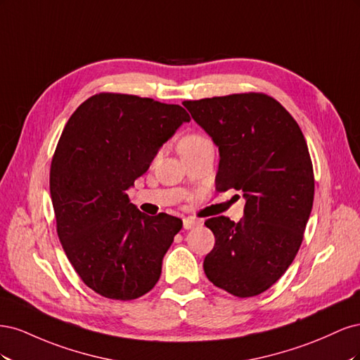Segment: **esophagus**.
<instances>
[{
    "instance_id": "esophagus-1",
    "label": "esophagus",
    "mask_w": 360,
    "mask_h": 360,
    "mask_svg": "<svg viewBox=\"0 0 360 360\" xmlns=\"http://www.w3.org/2000/svg\"><path fill=\"white\" fill-rule=\"evenodd\" d=\"M201 225V221L193 219V217H186V219H183V226L184 230H192V228Z\"/></svg>"
}]
</instances>
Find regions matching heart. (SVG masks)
<instances>
[{
    "mask_svg": "<svg viewBox=\"0 0 360 360\" xmlns=\"http://www.w3.org/2000/svg\"><path fill=\"white\" fill-rule=\"evenodd\" d=\"M205 141H207V139H205L204 136L197 135V134H192V135L184 136V138L181 139V143H180V151L192 148V147H195V146H200V144L205 143Z\"/></svg>",
    "mask_w": 360,
    "mask_h": 360,
    "instance_id": "heart-1",
    "label": "heart"
}]
</instances>
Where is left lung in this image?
<instances>
[{"instance_id":"8db88e82","label":"left lung","mask_w":360,"mask_h":360,"mask_svg":"<svg viewBox=\"0 0 360 360\" xmlns=\"http://www.w3.org/2000/svg\"><path fill=\"white\" fill-rule=\"evenodd\" d=\"M219 148L216 189L243 192L238 222L205 221L214 246L205 276L237 297H252L285 274L303 240L314 202V171L299 124L274 97L230 94L183 103Z\"/></svg>"}]
</instances>
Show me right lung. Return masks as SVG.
Instances as JSON below:
<instances>
[{
  "label": "right lung",
  "instance_id": "1",
  "mask_svg": "<svg viewBox=\"0 0 360 360\" xmlns=\"http://www.w3.org/2000/svg\"><path fill=\"white\" fill-rule=\"evenodd\" d=\"M188 122L180 105L101 93L64 126L49 176L57 233L76 274L103 297L138 299L160 278L163 255L183 222L141 213L127 191Z\"/></svg>",
  "mask_w": 360,
  "mask_h": 360
}]
</instances>
